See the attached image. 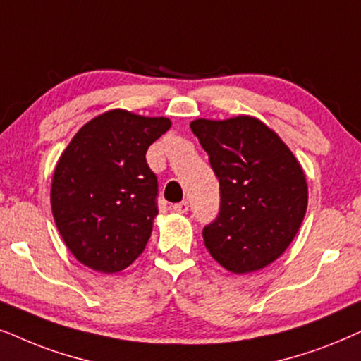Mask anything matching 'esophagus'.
<instances>
[{"instance_id":"1","label":"esophagus","mask_w":361,"mask_h":361,"mask_svg":"<svg viewBox=\"0 0 361 361\" xmlns=\"http://www.w3.org/2000/svg\"><path fill=\"white\" fill-rule=\"evenodd\" d=\"M171 208H173V211H176V213H186L190 208V204H188V201H181V203L173 204Z\"/></svg>"}]
</instances>
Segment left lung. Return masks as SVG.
Listing matches in <instances>:
<instances>
[{
	"mask_svg": "<svg viewBox=\"0 0 361 361\" xmlns=\"http://www.w3.org/2000/svg\"><path fill=\"white\" fill-rule=\"evenodd\" d=\"M219 181V213L203 229L221 266L246 274L269 266L289 247L307 211L302 166L261 120L191 122Z\"/></svg>",
	"mask_w": 361,
	"mask_h": 361,
	"instance_id": "obj_1",
	"label": "left lung"
}]
</instances>
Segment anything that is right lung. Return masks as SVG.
<instances>
[{
  "instance_id": "1",
  "label": "right lung",
  "mask_w": 361,
  "mask_h": 361,
  "mask_svg": "<svg viewBox=\"0 0 361 361\" xmlns=\"http://www.w3.org/2000/svg\"><path fill=\"white\" fill-rule=\"evenodd\" d=\"M171 122L110 110L75 133L57 161L52 214L77 261L105 274L145 249L158 214V181L147 150Z\"/></svg>"
}]
</instances>
